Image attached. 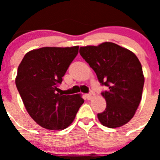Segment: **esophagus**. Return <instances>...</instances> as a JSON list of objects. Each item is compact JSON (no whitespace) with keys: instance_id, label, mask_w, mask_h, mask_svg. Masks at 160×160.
Returning a JSON list of instances; mask_svg holds the SVG:
<instances>
[{"instance_id":"1","label":"esophagus","mask_w":160,"mask_h":160,"mask_svg":"<svg viewBox=\"0 0 160 160\" xmlns=\"http://www.w3.org/2000/svg\"><path fill=\"white\" fill-rule=\"evenodd\" d=\"M94 96H95V93L93 92V91H90L89 94H87V95H86V98H87L89 100H90L91 99H92V98H94Z\"/></svg>"}]
</instances>
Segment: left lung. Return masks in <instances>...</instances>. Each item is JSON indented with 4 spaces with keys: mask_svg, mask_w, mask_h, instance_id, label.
<instances>
[{
    "mask_svg": "<svg viewBox=\"0 0 160 160\" xmlns=\"http://www.w3.org/2000/svg\"><path fill=\"white\" fill-rule=\"evenodd\" d=\"M80 54L94 70L100 84L108 87L101 93L106 108L97 114L100 123L108 128L127 124L138 109L144 88L139 59L132 51L112 42L80 47Z\"/></svg>",
    "mask_w": 160,
    "mask_h": 160,
    "instance_id": "obj_1",
    "label": "left lung"
}]
</instances>
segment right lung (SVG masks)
I'll return each instance as SVG.
<instances>
[{
  "label": "right lung",
  "mask_w": 160,
  "mask_h": 160,
  "mask_svg": "<svg viewBox=\"0 0 160 160\" xmlns=\"http://www.w3.org/2000/svg\"><path fill=\"white\" fill-rule=\"evenodd\" d=\"M79 52V46L42 47L26 53L17 70L16 85L26 110L45 129L62 130L83 103L80 95H62L58 85Z\"/></svg>",
  "instance_id": "1"
}]
</instances>
